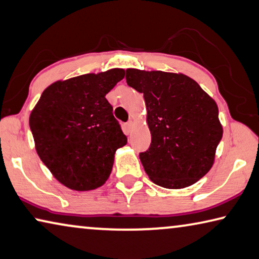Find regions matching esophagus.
I'll return each instance as SVG.
<instances>
[{
  "mask_svg": "<svg viewBox=\"0 0 259 259\" xmlns=\"http://www.w3.org/2000/svg\"><path fill=\"white\" fill-rule=\"evenodd\" d=\"M125 126H126V129H128V131H131L133 130V128H134V121H128L125 123Z\"/></svg>",
  "mask_w": 259,
  "mask_h": 259,
  "instance_id": "esophagus-1",
  "label": "esophagus"
}]
</instances>
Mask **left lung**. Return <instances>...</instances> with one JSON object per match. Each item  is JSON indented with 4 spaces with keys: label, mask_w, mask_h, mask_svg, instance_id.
<instances>
[{
    "label": "left lung",
    "mask_w": 259,
    "mask_h": 259,
    "mask_svg": "<svg viewBox=\"0 0 259 259\" xmlns=\"http://www.w3.org/2000/svg\"><path fill=\"white\" fill-rule=\"evenodd\" d=\"M129 86L144 94L151 145L139 154L153 183L191 186L211 169L223 138L217 102L183 73L126 69Z\"/></svg>",
    "instance_id": "8db88e82"
}]
</instances>
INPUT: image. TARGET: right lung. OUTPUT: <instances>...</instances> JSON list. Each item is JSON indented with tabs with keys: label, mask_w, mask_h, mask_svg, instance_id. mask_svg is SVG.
I'll return each instance as SVG.
<instances>
[{
	"label": "right lung",
	"mask_w": 259,
	"mask_h": 259,
	"mask_svg": "<svg viewBox=\"0 0 259 259\" xmlns=\"http://www.w3.org/2000/svg\"><path fill=\"white\" fill-rule=\"evenodd\" d=\"M124 78L123 69L57 80L30 115L39 158L71 190L88 191L107 181L115 152L126 137L106 94Z\"/></svg>",
	"instance_id": "obj_1"
}]
</instances>
